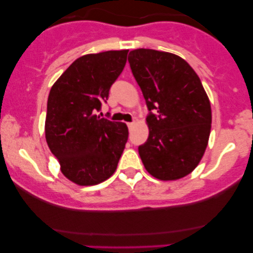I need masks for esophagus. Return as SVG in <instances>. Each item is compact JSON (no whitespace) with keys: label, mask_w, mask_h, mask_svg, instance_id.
Here are the masks:
<instances>
[{"label":"esophagus","mask_w":253,"mask_h":253,"mask_svg":"<svg viewBox=\"0 0 253 253\" xmlns=\"http://www.w3.org/2000/svg\"><path fill=\"white\" fill-rule=\"evenodd\" d=\"M126 126H127V127H129V129H131V127H132V126H134V122H129V123H126Z\"/></svg>","instance_id":"esophagus-1"}]
</instances>
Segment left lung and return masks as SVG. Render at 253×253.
I'll use <instances>...</instances> for the list:
<instances>
[{"label":"left lung","instance_id":"obj_1","mask_svg":"<svg viewBox=\"0 0 253 253\" xmlns=\"http://www.w3.org/2000/svg\"><path fill=\"white\" fill-rule=\"evenodd\" d=\"M127 61L150 110V134L138 147L144 167L161 181L184 177L202 160L211 133L212 110L202 82L188 62L167 51L139 48Z\"/></svg>","mask_w":253,"mask_h":253}]
</instances>
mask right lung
Here are the masks:
<instances>
[{
  "label": "right lung",
  "instance_id": "obj_1",
  "mask_svg": "<svg viewBox=\"0 0 253 253\" xmlns=\"http://www.w3.org/2000/svg\"><path fill=\"white\" fill-rule=\"evenodd\" d=\"M129 50H108L79 57L50 88L44 133L65 177L95 185L117 168L129 131L126 123L95 115L123 71Z\"/></svg>",
  "mask_w": 253,
  "mask_h": 253
}]
</instances>
